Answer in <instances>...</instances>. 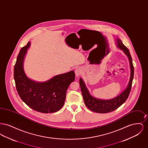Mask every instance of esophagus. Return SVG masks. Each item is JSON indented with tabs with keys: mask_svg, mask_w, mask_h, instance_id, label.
Wrapping results in <instances>:
<instances>
[{
	"mask_svg": "<svg viewBox=\"0 0 148 148\" xmlns=\"http://www.w3.org/2000/svg\"><path fill=\"white\" fill-rule=\"evenodd\" d=\"M75 76L77 77H79L81 74H82V70L80 68H76L75 71Z\"/></svg>",
	"mask_w": 148,
	"mask_h": 148,
	"instance_id": "esophagus-1",
	"label": "esophagus"
}]
</instances>
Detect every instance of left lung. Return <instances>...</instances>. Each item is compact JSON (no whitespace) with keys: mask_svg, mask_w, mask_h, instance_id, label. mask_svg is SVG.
Listing matches in <instances>:
<instances>
[{"mask_svg":"<svg viewBox=\"0 0 148 148\" xmlns=\"http://www.w3.org/2000/svg\"><path fill=\"white\" fill-rule=\"evenodd\" d=\"M117 46L127 55L129 60L130 65V77L129 84L127 88L122 92L119 95L109 100H101L95 98L90 94L88 89L86 88L83 80L82 78L79 79V84L81 88L82 95L85 104L90 110L95 113H108L113 112L121 106L129 97L131 90L132 82L134 77V66L132 62V56L130 54L129 50L123 44L121 40L117 39Z\"/></svg>","mask_w":148,"mask_h":148,"instance_id":"8db88e82","label":"left lung"}]
</instances>
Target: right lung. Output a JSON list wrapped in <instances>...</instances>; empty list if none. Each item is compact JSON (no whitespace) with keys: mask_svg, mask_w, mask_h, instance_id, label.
Here are the masks:
<instances>
[{"mask_svg":"<svg viewBox=\"0 0 148 148\" xmlns=\"http://www.w3.org/2000/svg\"><path fill=\"white\" fill-rule=\"evenodd\" d=\"M30 42L21 48L14 65L15 86L21 100L38 112L51 113L59 110L64 106L67 89L75 80V73L58 75L45 82H36L27 77L23 70V62Z\"/></svg>","mask_w":148,"mask_h":148,"instance_id":"right-lung-1","label":"right lung"}]
</instances>
